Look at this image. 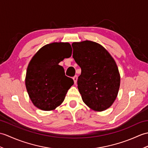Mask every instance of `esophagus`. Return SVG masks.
Listing matches in <instances>:
<instances>
[{
  "label": "esophagus",
  "mask_w": 148,
  "mask_h": 148,
  "mask_svg": "<svg viewBox=\"0 0 148 148\" xmlns=\"http://www.w3.org/2000/svg\"><path fill=\"white\" fill-rule=\"evenodd\" d=\"M73 80H74V84H76L77 81V75H75L74 77H73Z\"/></svg>",
  "instance_id": "obj_1"
}]
</instances>
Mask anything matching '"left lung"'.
Masks as SVG:
<instances>
[{"mask_svg":"<svg viewBox=\"0 0 148 148\" xmlns=\"http://www.w3.org/2000/svg\"><path fill=\"white\" fill-rule=\"evenodd\" d=\"M73 57L81 69L77 88L84 103L92 110L110 108L117 97L121 75L115 60L97 42L86 40L72 43Z\"/></svg>","mask_w":148,"mask_h":148,"instance_id":"1","label":"left lung"}]
</instances>
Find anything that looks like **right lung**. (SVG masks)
Listing matches in <instances>:
<instances>
[{
  "label": "right lung",
  "mask_w": 148,
  "mask_h": 148,
  "mask_svg": "<svg viewBox=\"0 0 148 148\" xmlns=\"http://www.w3.org/2000/svg\"><path fill=\"white\" fill-rule=\"evenodd\" d=\"M71 55L69 43L54 42L42 47L31 59L25 85L31 101L38 108L54 110L62 103L74 81L65 75L58 64Z\"/></svg>",
  "instance_id": "1"
}]
</instances>
